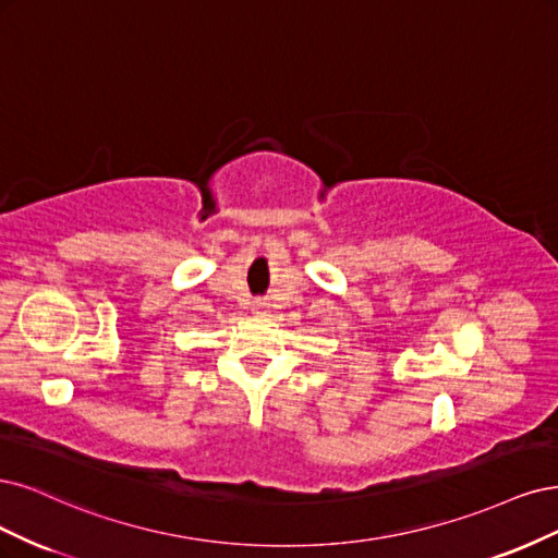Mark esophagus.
<instances>
[{
    "mask_svg": "<svg viewBox=\"0 0 558 558\" xmlns=\"http://www.w3.org/2000/svg\"><path fill=\"white\" fill-rule=\"evenodd\" d=\"M253 311H257V313H262V311H264V303H262V301H257V303H255V308H253Z\"/></svg>",
    "mask_w": 558,
    "mask_h": 558,
    "instance_id": "esophagus-1",
    "label": "esophagus"
}]
</instances>
